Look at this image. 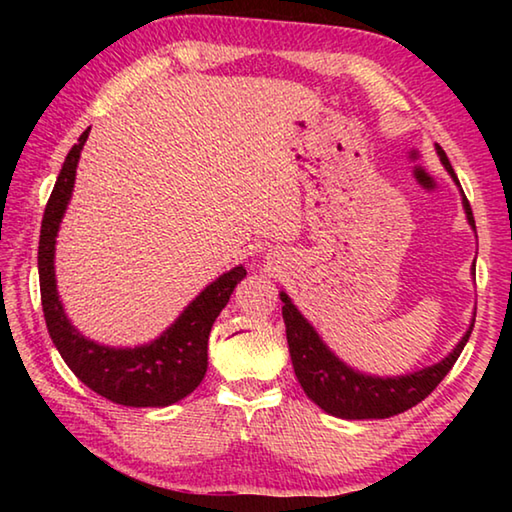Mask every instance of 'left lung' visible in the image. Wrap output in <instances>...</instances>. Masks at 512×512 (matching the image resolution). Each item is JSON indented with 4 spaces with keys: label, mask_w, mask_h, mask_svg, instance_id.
I'll return each mask as SVG.
<instances>
[{
    "label": "left lung",
    "mask_w": 512,
    "mask_h": 512,
    "mask_svg": "<svg viewBox=\"0 0 512 512\" xmlns=\"http://www.w3.org/2000/svg\"><path fill=\"white\" fill-rule=\"evenodd\" d=\"M440 162L445 164L449 176L456 180L458 178L449 164L445 151L436 146ZM463 207L467 214V221H470L472 228L474 216L470 201H467L463 194ZM282 298V318L284 325H287V343L293 361V370H296V377L300 381L302 391L307 393L311 402H316L320 409L327 411L329 415H336V418L343 420H370V418H391V415L404 413L411 409L424 397L431 395L433 388H436L440 381L461 357L467 339H470L472 327L467 329L465 336L449 352L447 357L440 363H433L429 368L415 370L411 375H400V377H372L363 375L359 370H352L350 366L336 357V354L327 348V345L320 341L316 329L311 327L309 320L300 314L293 305L287 293L280 291Z\"/></svg>",
    "instance_id": "obj_1"
}]
</instances>
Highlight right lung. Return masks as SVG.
<instances>
[{
  "label": "right lung",
  "mask_w": 512,
  "mask_h": 512,
  "mask_svg": "<svg viewBox=\"0 0 512 512\" xmlns=\"http://www.w3.org/2000/svg\"><path fill=\"white\" fill-rule=\"evenodd\" d=\"M85 131L79 144L72 146L58 173L40 228L38 246V275L42 311H45L51 341L65 359L69 370L85 386L106 400L124 406H169L196 391L207 370V339L212 325L237 284L246 277L244 266H235L223 273L210 287L201 291L185 307L167 332L158 339L137 345V348H108L99 345L76 329L63 309L56 289L54 253L60 221L72 198L76 164H79L83 144L88 140Z\"/></svg>",
  "instance_id": "1"
}]
</instances>
